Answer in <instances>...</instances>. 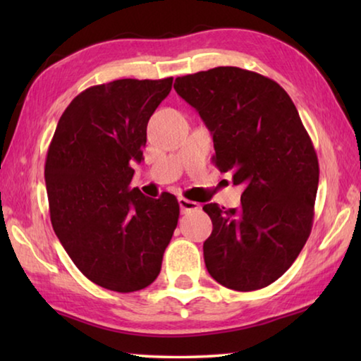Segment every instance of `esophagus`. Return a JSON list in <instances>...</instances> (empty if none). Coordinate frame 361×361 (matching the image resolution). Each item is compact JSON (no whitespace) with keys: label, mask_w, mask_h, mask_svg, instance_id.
<instances>
[{"label":"esophagus","mask_w":361,"mask_h":361,"mask_svg":"<svg viewBox=\"0 0 361 361\" xmlns=\"http://www.w3.org/2000/svg\"><path fill=\"white\" fill-rule=\"evenodd\" d=\"M178 205H180L181 213H188V212H194V210L200 209L199 204H195V202H192V200H188L185 197L178 199Z\"/></svg>","instance_id":"34e87169"}]
</instances>
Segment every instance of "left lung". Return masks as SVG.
<instances>
[{"mask_svg": "<svg viewBox=\"0 0 361 361\" xmlns=\"http://www.w3.org/2000/svg\"><path fill=\"white\" fill-rule=\"evenodd\" d=\"M173 87L210 130L218 169L245 188L240 209L204 205L213 223L207 271L226 288H264L288 271L312 229L314 145L290 95L258 73L218 66L176 78Z\"/></svg>", "mask_w": 361, "mask_h": 361, "instance_id": "1", "label": "left lung"}]
</instances>
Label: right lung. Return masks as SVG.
Here are the masks:
<instances>
[{
	"mask_svg": "<svg viewBox=\"0 0 361 361\" xmlns=\"http://www.w3.org/2000/svg\"><path fill=\"white\" fill-rule=\"evenodd\" d=\"M173 78L118 79L73 99L49 146L44 178L51 223L90 282L132 293L154 282L178 224L173 194L146 197L130 188L148 121Z\"/></svg>",
	"mask_w": 361,
	"mask_h": 361,
	"instance_id": "right-lung-1",
	"label": "right lung"
}]
</instances>
